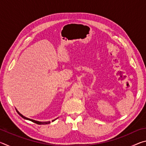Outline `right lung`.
I'll use <instances>...</instances> for the list:
<instances>
[{
	"instance_id": "add662e5",
	"label": "right lung",
	"mask_w": 146,
	"mask_h": 146,
	"mask_svg": "<svg viewBox=\"0 0 146 146\" xmlns=\"http://www.w3.org/2000/svg\"><path fill=\"white\" fill-rule=\"evenodd\" d=\"M16 111H17V112L18 113V114L21 116V117H23V118H24V119H26V120H30V121H31V122H34V123H37V124H39V125H42V124H48V123H50V122H38V121H36V120H32V119H30V118H26V117H24V116H23V115L22 114H21V113H20L18 111H17V110H16ZM56 120V119H55ZM53 120V122L54 120Z\"/></svg>"
}]
</instances>
